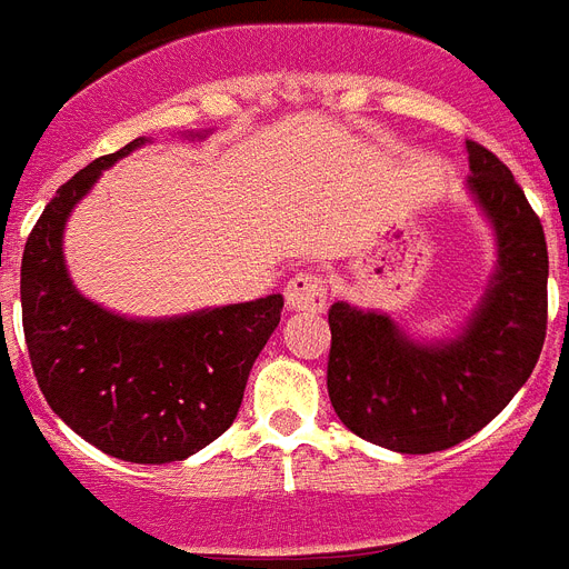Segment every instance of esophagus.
<instances>
[{"mask_svg":"<svg viewBox=\"0 0 569 569\" xmlns=\"http://www.w3.org/2000/svg\"><path fill=\"white\" fill-rule=\"evenodd\" d=\"M283 295L286 307L292 312H318L327 303V280L312 271H300L286 283Z\"/></svg>","mask_w":569,"mask_h":569,"instance_id":"obj_1","label":"esophagus"}]
</instances>
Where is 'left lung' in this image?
<instances>
[{"label": "left lung", "instance_id": "left-lung-1", "mask_svg": "<svg viewBox=\"0 0 569 569\" xmlns=\"http://www.w3.org/2000/svg\"><path fill=\"white\" fill-rule=\"evenodd\" d=\"M468 187L497 233V271L465 330L415 341L382 312L330 307L327 391L339 420L395 452H438L511 403L547 339L543 228L500 157L468 140Z\"/></svg>", "mask_w": 569, "mask_h": 569}]
</instances>
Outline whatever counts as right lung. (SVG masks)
I'll return each instance as SVG.
<instances>
[{
	"mask_svg": "<svg viewBox=\"0 0 569 569\" xmlns=\"http://www.w3.org/2000/svg\"><path fill=\"white\" fill-rule=\"evenodd\" d=\"M142 142L92 160L46 204L22 251V330L37 386L69 429L122 461L166 465L233 423L253 359L280 325L283 295L149 321L78 292L60 248L69 212Z\"/></svg>",
	"mask_w": 569,
	"mask_h": 569,
	"instance_id": "1",
	"label": "right lung"
}]
</instances>
